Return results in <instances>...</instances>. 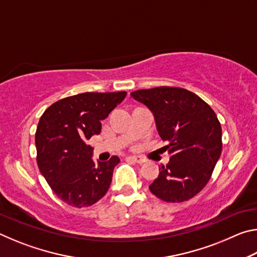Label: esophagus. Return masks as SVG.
<instances>
[{
	"mask_svg": "<svg viewBox=\"0 0 257 257\" xmlns=\"http://www.w3.org/2000/svg\"><path fill=\"white\" fill-rule=\"evenodd\" d=\"M127 160L132 161V162H134V163H138V164H143V163L145 162L144 159L138 158V156H129V158H128Z\"/></svg>",
	"mask_w": 257,
	"mask_h": 257,
	"instance_id": "esophagus-1",
	"label": "esophagus"
}]
</instances>
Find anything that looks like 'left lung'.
Instances as JSON below:
<instances>
[{
  "mask_svg": "<svg viewBox=\"0 0 257 257\" xmlns=\"http://www.w3.org/2000/svg\"><path fill=\"white\" fill-rule=\"evenodd\" d=\"M153 112L162 147L171 154L150 186L156 197L181 203L197 195L208 180L222 151V129L206 102L180 87L161 86L132 93Z\"/></svg>",
  "mask_w": 257,
  "mask_h": 257,
  "instance_id": "1",
  "label": "left lung"
}]
</instances>
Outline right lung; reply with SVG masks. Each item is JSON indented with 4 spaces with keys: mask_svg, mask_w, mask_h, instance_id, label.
Masks as SVG:
<instances>
[{
    "mask_svg": "<svg viewBox=\"0 0 257 257\" xmlns=\"http://www.w3.org/2000/svg\"><path fill=\"white\" fill-rule=\"evenodd\" d=\"M125 92L82 93L47 107L38 122L35 144L37 165L60 199L81 208L98 202L108 190L113 169L120 162L92 160L87 141L102 130L101 121L123 101Z\"/></svg>",
    "mask_w": 257,
    "mask_h": 257,
    "instance_id": "add662e5",
    "label": "right lung"
}]
</instances>
